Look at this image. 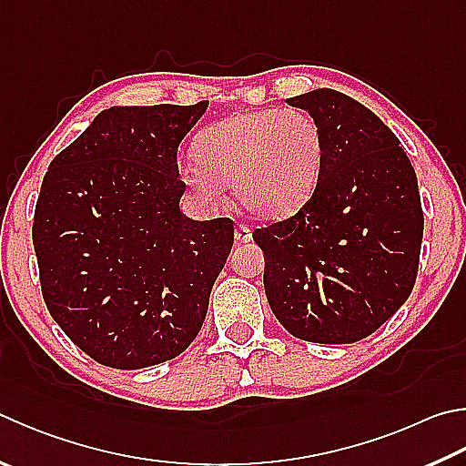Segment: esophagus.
<instances>
[{
	"label": "esophagus",
	"instance_id": "34e87169",
	"mask_svg": "<svg viewBox=\"0 0 466 466\" xmlns=\"http://www.w3.org/2000/svg\"><path fill=\"white\" fill-rule=\"evenodd\" d=\"M234 238H236V242H250L252 240V230L248 226L238 224V226H236V230H234Z\"/></svg>",
	"mask_w": 466,
	"mask_h": 466
}]
</instances>
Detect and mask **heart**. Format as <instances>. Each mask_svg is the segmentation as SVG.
<instances>
[{
	"label": "heart",
	"mask_w": 466,
	"mask_h": 466,
	"mask_svg": "<svg viewBox=\"0 0 466 466\" xmlns=\"http://www.w3.org/2000/svg\"><path fill=\"white\" fill-rule=\"evenodd\" d=\"M185 181L204 198L232 183L234 198L260 219H283L308 204L324 167V137L303 109H260L209 126L193 147Z\"/></svg>",
	"instance_id": "1"
}]
</instances>
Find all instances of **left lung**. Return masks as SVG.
Instances as JSON below:
<instances>
[{
    "mask_svg": "<svg viewBox=\"0 0 466 466\" xmlns=\"http://www.w3.org/2000/svg\"><path fill=\"white\" fill-rule=\"evenodd\" d=\"M318 122L324 167L298 214L257 228L265 293L281 326L318 344L359 342L416 285L424 214L395 134L357 99L316 89L287 99Z\"/></svg>",
    "mask_w": 466,
    "mask_h": 466,
    "instance_id": "obj_1",
    "label": "left lung"
}]
</instances>
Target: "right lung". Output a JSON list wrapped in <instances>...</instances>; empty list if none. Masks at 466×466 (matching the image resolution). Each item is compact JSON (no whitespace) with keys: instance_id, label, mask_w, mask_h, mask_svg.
<instances>
[{"instance_id":"obj_1","label":"right lung","mask_w":466,"mask_h":466,"mask_svg":"<svg viewBox=\"0 0 466 466\" xmlns=\"http://www.w3.org/2000/svg\"><path fill=\"white\" fill-rule=\"evenodd\" d=\"M193 106L109 107L42 179L32 242L50 316L93 360L145 369L196 340L232 250L230 218L181 214Z\"/></svg>"}]
</instances>
